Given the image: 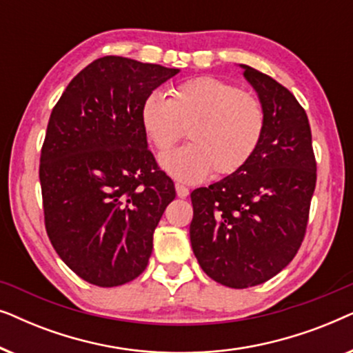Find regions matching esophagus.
I'll return each instance as SVG.
<instances>
[{
    "instance_id": "1",
    "label": "esophagus",
    "mask_w": 353,
    "mask_h": 353,
    "mask_svg": "<svg viewBox=\"0 0 353 353\" xmlns=\"http://www.w3.org/2000/svg\"><path fill=\"white\" fill-rule=\"evenodd\" d=\"M175 190H176V196L181 197V199H183V197H188V194H190V190H188L186 186L180 185V183H176Z\"/></svg>"
}]
</instances>
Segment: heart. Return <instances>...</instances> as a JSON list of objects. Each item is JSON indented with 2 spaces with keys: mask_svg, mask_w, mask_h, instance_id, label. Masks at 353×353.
Here are the masks:
<instances>
[{
  "mask_svg": "<svg viewBox=\"0 0 353 353\" xmlns=\"http://www.w3.org/2000/svg\"><path fill=\"white\" fill-rule=\"evenodd\" d=\"M141 127L159 154L167 152L188 128L190 144L165 154L161 165L178 181L197 183L243 168L259 148L265 110L257 96L228 81L201 77L178 86L170 98L149 94L141 105Z\"/></svg>",
  "mask_w": 353,
  "mask_h": 353,
  "instance_id": "1",
  "label": "heart"
}]
</instances>
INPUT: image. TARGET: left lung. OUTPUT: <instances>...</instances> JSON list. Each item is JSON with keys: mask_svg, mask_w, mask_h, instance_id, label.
I'll return each instance as SVG.
<instances>
[{"mask_svg": "<svg viewBox=\"0 0 353 353\" xmlns=\"http://www.w3.org/2000/svg\"><path fill=\"white\" fill-rule=\"evenodd\" d=\"M241 67L263 105V137L243 168L191 192L190 225L201 268L234 289L268 281L296 257L316 185L305 110L272 77Z\"/></svg>", "mask_w": 353, "mask_h": 353, "instance_id": "8db88e82", "label": "left lung"}]
</instances>
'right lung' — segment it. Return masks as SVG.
I'll return each mask as SVG.
<instances>
[{
    "mask_svg": "<svg viewBox=\"0 0 353 353\" xmlns=\"http://www.w3.org/2000/svg\"><path fill=\"white\" fill-rule=\"evenodd\" d=\"M178 72L99 57L51 112L40 157L46 233L67 267L94 286H120L146 270L154 230L175 199L148 149L141 105Z\"/></svg>",
    "mask_w": 353,
    "mask_h": 353,
    "instance_id": "1",
    "label": "right lung"
}]
</instances>
